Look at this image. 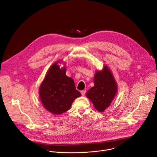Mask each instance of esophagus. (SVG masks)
Returning a JSON list of instances; mask_svg holds the SVG:
<instances>
[{
  "label": "esophagus",
  "instance_id": "obj_1",
  "mask_svg": "<svg viewBox=\"0 0 157 157\" xmlns=\"http://www.w3.org/2000/svg\"><path fill=\"white\" fill-rule=\"evenodd\" d=\"M81 94H82V95H85V94H86V90H81Z\"/></svg>",
  "mask_w": 157,
  "mask_h": 157
}]
</instances>
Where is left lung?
Listing matches in <instances>:
<instances>
[{"instance_id": "obj_1", "label": "left lung", "mask_w": 157, "mask_h": 157, "mask_svg": "<svg viewBox=\"0 0 157 157\" xmlns=\"http://www.w3.org/2000/svg\"><path fill=\"white\" fill-rule=\"evenodd\" d=\"M94 86L86 93L95 109L103 112L112 103L117 94L118 86L110 70L104 65L101 71H96L94 78Z\"/></svg>"}]
</instances>
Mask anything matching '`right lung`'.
<instances>
[{
	"label": "right lung",
	"instance_id": "1",
	"mask_svg": "<svg viewBox=\"0 0 157 157\" xmlns=\"http://www.w3.org/2000/svg\"><path fill=\"white\" fill-rule=\"evenodd\" d=\"M57 61L47 71L39 90L44 107L53 115H61L71 108L73 101L81 95L74 81L66 75V67Z\"/></svg>",
	"mask_w": 157,
	"mask_h": 157
}]
</instances>
